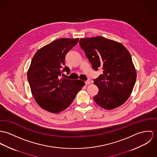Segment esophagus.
I'll use <instances>...</instances> for the list:
<instances>
[{"label":"esophagus","instance_id":"34e87169","mask_svg":"<svg viewBox=\"0 0 157 157\" xmlns=\"http://www.w3.org/2000/svg\"><path fill=\"white\" fill-rule=\"evenodd\" d=\"M85 83H86V85H89V84H91V81H89V80H88V81H86L85 82Z\"/></svg>","mask_w":157,"mask_h":157}]
</instances>
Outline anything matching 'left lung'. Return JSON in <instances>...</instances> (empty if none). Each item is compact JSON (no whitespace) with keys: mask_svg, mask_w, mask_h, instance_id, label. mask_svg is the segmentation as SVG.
I'll use <instances>...</instances> for the list:
<instances>
[{"mask_svg":"<svg viewBox=\"0 0 157 157\" xmlns=\"http://www.w3.org/2000/svg\"><path fill=\"white\" fill-rule=\"evenodd\" d=\"M79 44L96 71L103 74L94 79L99 91L93 99L105 109L123 104L131 95L137 73L129 51L121 43L98 36L81 38Z\"/></svg>","mask_w":157,"mask_h":157,"instance_id":"left-lung-1","label":"left lung"}]
</instances>
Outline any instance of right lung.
Returning <instances> with one entry per match:
<instances>
[{"mask_svg":"<svg viewBox=\"0 0 157 157\" xmlns=\"http://www.w3.org/2000/svg\"><path fill=\"white\" fill-rule=\"evenodd\" d=\"M78 41V38L57 39L40 49L33 58L28 80L36 102L44 110L52 113L64 111L85 85L81 80L60 78L64 71L70 72L65 66L66 55Z\"/></svg>","mask_w":157,"mask_h":157,"instance_id":"add662e5","label":"right lung"}]
</instances>
